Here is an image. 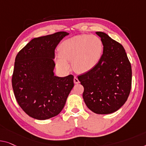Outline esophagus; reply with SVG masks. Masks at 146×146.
<instances>
[{"label":"esophagus","mask_w":146,"mask_h":146,"mask_svg":"<svg viewBox=\"0 0 146 146\" xmlns=\"http://www.w3.org/2000/svg\"><path fill=\"white\" fill-rule=\"evenodd\" d=\"M73 81H74V83H75V84H78V83H79V79H77V77H76V76H75V77H74Z\"/></svg>","instance_id":"34e87169"}]
</instances>
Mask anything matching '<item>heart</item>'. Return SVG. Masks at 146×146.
Wrapping results in <instances>:
<instances>
[{"label":"heart","instance_id":"1","mask_svg":"<svg viewBox=\"0 0 146 146\" xmlns=\"http://www.w3.org/2000/svg\"><path fill=\"white\" fill-rule=\"evenodd\" d=\"M103 52V43L98 36L79 35L64 40L56 58V66L61 70L68 71V62H72L77 72L86 73L96 66Z\"/></svg>","mask_w":146,"mask_h":146}]
</instances>
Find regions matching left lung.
Returning <instances> with one entry per match:
<instances>
[{"mask_svg": "<svg viewBox=\"0 0 146 146\" xmlns=\"http://www.w3.org/2000/svg\"><path fill=\"white\" fill-rule=\"evenodd\" d=\"M104 45L98 64L78 76L84 87V101L97 114H110L124 105L132 85L131 64L120 43L103 32H96Z\"/></svg>", "mask_w": 146, "mask_h": 146, "instance_id": "left-lung-1", "label": "left lung"}]
</instances>
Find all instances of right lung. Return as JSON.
I'll list each match as a JSON object with an SVG mask.
<instances>
[{"label": "right lung", "instance_id": "add662e5", "mask_svg": "<svg viewBox=\"0 0 146 146\" xmlns=\"http://www.w3.org/2000/svg\"><path fill=\"white\" fill-rule=\"evenodd\" d=\"M68 33L35 38L17 53L12 78L16 101L26 114L45 120L62 111L74 86L73 75L54 76V50Z\"/></svg>", "mask_w": 146, "mask_h": 146}]
</instances>
